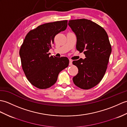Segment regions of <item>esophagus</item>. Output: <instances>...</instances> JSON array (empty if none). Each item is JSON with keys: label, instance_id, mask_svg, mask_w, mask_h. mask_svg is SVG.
Instances as JSON below:
<instances>
[{"label": "esophagus", "instance_id": "34e87169", "mask_svg": "<svg viewBox=\"0 0 127 127\" xmlns=\"http://www.w3.org/2000/svg\"><path fill=\"white\" fill-rule=\"evenodd\" d=\"M72 61L71 60H69V65H72Z\"/></svg>", "mask_w": 127, "mask_h": 127}]
</instances>
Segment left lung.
Returning a JSON list of instances; mask_svg holds the SVG:
<instances>
[{
  "label": "left lung",
  "mask_w": 127,
  "mask_h": 127,
  "mask_svg": "<svg viewBox=\"0 0 127 127\" xmlns=\"http://www.w3.org/2000/svg\"><path fill=\"white\" fill-rule=\"evenodd\" d=\"M68 25L76 35V49L83 51L84 60L73 61L78 73L73 82L81 89H89L102 79L107 69L111 46L104 29L90 20H71Z\"/></svg>",
  "instance_id": "obj_1"
}]
</instances>
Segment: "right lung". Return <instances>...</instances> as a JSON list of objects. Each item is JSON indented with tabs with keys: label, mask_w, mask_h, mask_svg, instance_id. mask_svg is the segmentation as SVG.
<instances>
[{
	"label": "right lung",
	"mask_w": 127,
	"mask_h": 127,
	"mask_svg": "<svg viewBox=\"0 0 127 127\" xmlns=\"http://www.w3.org/2000/svg\"><path fill=\"white\" fill-rule=\"evenodd\" d=\"M67 20L48 23L38 26L26 34L20 46L22 69L28 81L37 88L51 87L62 70L69 65L65 57H56L48 54L55 36L67 28Z\"/></svg>",
	"instance_id": "add662e5"
}]
</instances>
